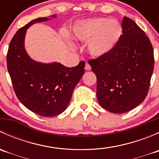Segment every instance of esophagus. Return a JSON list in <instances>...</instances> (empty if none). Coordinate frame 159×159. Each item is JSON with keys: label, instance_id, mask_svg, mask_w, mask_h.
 <instances>
[{"label": "esophagus", "instance_id": "34e87169", "mask_svg": "<svg viewBox=\"0 0 159 159\" xmlns=\"http://www.w3.org/2000/svg\"><path fill=\"white\" fill-rule=\"evenodd\" d=\"M84 69H85L86 70H90L91 69V65H89V64H86L85 65V67H84Z\"/></svg>", "mask_w": 159, "mask_h": 159}]
</instances>
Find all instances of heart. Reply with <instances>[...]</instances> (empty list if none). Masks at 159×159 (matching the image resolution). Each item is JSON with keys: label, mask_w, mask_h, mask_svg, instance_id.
I'll list each match as a JSON object with an SVG mask.
<instances>
[{"label": "heart", "mask_w": 159, "mask_h": 159, "mask_svg": "<svg viewBox=\"0 0 159 159\" xmlns=\"http://www.w3.org/2000/svg\"><path fill=\"white\" fill-rule=\"evenodd\" d=\"M121 24L116 19L96 17L81 20L72 28V36L76 41L88 43V52L95 57L109 53L121 40Z\"/></svg>", "instance_id": "obj_1"}]
</instances>
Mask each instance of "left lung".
Wrapping results in <instances>:
<instances>
[{
    "instance_id": "8db88e82",
    "label": "left lung",
    "mask_w": 159,
    "mask_h": 159,
    "mask_svg": "<svg viewBox=\"0 0 159 159\" xmlns=\"http://www.w3.org/2000/svg\"><path fill=\"white\" fill-rule=\"evenodd\" d=\"M121 40L109 53L89 61L97 77V98L112 113L129 111L148 94L154 70L149 38L134 20L124 17Z\"/></svg>"
}]
</instances>
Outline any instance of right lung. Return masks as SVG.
<instances>
[{
    "label": "right lung",
    "instance_id": "add662e5",
    "mask_svg": "<svg viewBox=\"0 0 159 159\" xmlns=\"http://www.w3.org/2000/svg\"><path fill=\"white\" fill-rule=\"evenodd\" d=\"M49 19L39 17L20 28L11 39L7 54V70L17 98L28 109L44 117L58 115L66 109L85 65L82 61L68 68L57 62L35 61L28 56L25 48L27 29Z\"/></svg>",
    "mask_w": 159,
    "mask_h": 159
}]
</instances>
